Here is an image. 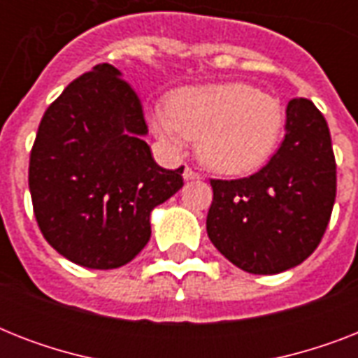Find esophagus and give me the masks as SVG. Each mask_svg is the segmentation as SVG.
Masks as SVG:
<instances>
[{
    "instance_id": "1",
    "label": "esophagus",
    "mask_w": 358,
    "mask_h": 358,
    "mask_svg": "<svg viewBox=\"0 0 358 358\" xmlns=\"http://www.w3.org/2000/svg\"><path fill=\"white\" fill-rule=\"evenodd\" d=\"M199 178H201V174L195 173L193 169H189V167L184 169V180H199Z\"/></svg>"
}]
</instances>
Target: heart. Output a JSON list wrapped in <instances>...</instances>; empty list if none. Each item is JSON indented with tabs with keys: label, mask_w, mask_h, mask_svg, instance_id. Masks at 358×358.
I'll list each match as a JSON object with an SVG mask.
<instances>
[{
	"label": "heart",
	"mask_w": 358,
	"mask_h": 358,
	"mask_svg": "<svg viewBox=\"0 0 358 358\" xmlns=\"http://www.w3.org/2000/svg\"><path fill=\"white\" fill-rule=\"evenodd\" d=\"M154 134L176 150L199 137L196 152L223 174H247L273 156L284 126L275 96L249 83L180 89L169 106L150 111Z\"/></svg>",
	"instance_id": "heart-1"
}]
</instances>
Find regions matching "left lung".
Wrapping results in <instances>:
<instances>
[{"label":"left lung","mask_w":358,"mask_h":358,"mask_svg":"<svg viewBox=\"0 0 358 358\" xmlns=\"http://www.w3.org/2000/svg\"><path fill=\"white\" fill-rule=\"evenodd\" d=\"M210 184L208 238L224 258L252 275L299 266L322 241L336 196L327 120L310 100H289L286 135L266 167Z\"/></svg>","instance_id":"left-lung-1"}]
</instances>
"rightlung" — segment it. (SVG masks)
Returning <instances> with one entry per match:
<instances>
[{
  "label": "right lung",
  "mask_w": 358,
  "mask_h": 358,
  "mask_svg": "<svg viewBox=\"0 0 358 358\" xmlns=\"http://www.w3.org/2000/svg\"><path fill=\"white\" fill-rule=\"evenodd\" d=\"M139 96L113 64H96L46 109L29 157L36 223L66 260L89 269L128 264L150 239L152 210L184 185L159 167Z\"/></svg>",
  "instance_id": "1"
}]
</instances>
